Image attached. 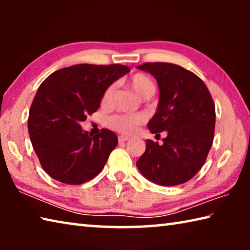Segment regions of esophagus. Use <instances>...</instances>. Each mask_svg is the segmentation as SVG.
Segmentation results:
<instances>
[{"label": "esophagus", "mask_w": 250, "mask_h": 250, "mask_svg": "<svg viewBox=\"0 0 250 250\" xmlns=\"http://www.w3.org/2000/svg\"><path fill=\"white\" fill-rule=\"evenodd\" d=\"M129 139H130V137H128V135H119L118 140H119V142H125V141H128Z\"/></svg>", "instance_id": "34e87169"}]
</instances>
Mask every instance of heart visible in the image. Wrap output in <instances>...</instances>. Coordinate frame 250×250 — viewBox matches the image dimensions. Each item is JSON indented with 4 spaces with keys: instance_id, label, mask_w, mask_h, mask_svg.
<instances>
[{
    "instance_id": "obj_1",
    "label": "heart",
    "mask_w": 250,
    "mask_h": 250,
    "mask_svg": "<svg viewBox=\"0 0 250 250\" xmlns=\"http://www.w3.org/2000/svg\"><path fill=\"white\" fill-rule=\"evenodd\" d=\"M128 83L141 98H149L155 91L153 80L146 74H134L129 78ZM115 90V84H110L107 89L104 90L103 95L104 105H109L112 103ZM143 121H145V118L141 115H115L109 118L108 125L112 129L119 131V132L131 134L137 130L139 125L143 124Z\"/></svg>"
}]
</instances>
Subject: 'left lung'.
Segmentation results:
<instances>
[{
  "label": "left lung",
  "instance_id": "1",
  "mask_svg": "<svg viewBox=\"0 0 250 250\" xmlns=\"http://www.w3.org/2000/svg\"><path fill=\"white\" fill-rule=\"evenodd\" d=\"M138 68L154 76L160 89L158 110L147 128L156 135L162 131L167 135L162 146L146 140L137 167L159 185L183 184L201 170L213 145V98L200 77L179 65L146 62Z\"/></svg>",
  "mask_w": 250,
  "mask_h": 250
}]
</instances>
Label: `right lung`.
Wrapping results in <instances>:
<instances>
[{"instance_id":"1","label":"right lung","mask_w":250,"mask_h":250,"mask_svg":"<svg viewBox=\"0 0 250 250\" xmlns=\"http://www.w3.org/2000/svg\"><path fill=\"white\" fill-rule=\"evenodd\" d=\"M129 71L120 64H79L54 71L41 83L27 125L34 151L50 177L79 185L103 170L117 135L108 129L92 135L80 122L98 110L110 84Z\"/></svg>"}]
</instances>
